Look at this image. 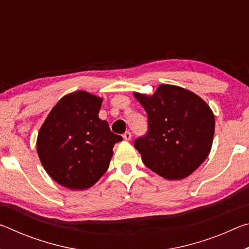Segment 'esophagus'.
<instances>
[{
	"label": "esophagus",
	"mask_w": 249,
	"mask_h": 249,
	"mask_svg": "<svg viewBox=\"0 0 249 249\" xmlns=\"http://www.w3.org/2000/svg\"><path fill=\"white\" fill-rule=\"evenodd\" d=\"M123 138H124V141H130V138H132V134H130L129 132H126L123 135Z\"/></svg>",
	"instance_id": "34e87169"
}]
</instances>
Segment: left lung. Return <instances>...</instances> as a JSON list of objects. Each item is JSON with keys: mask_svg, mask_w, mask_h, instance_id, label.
Returning <instances> with one entry per match:
<instances>
[{"mask_svg": "<svg viewBox=\"0 0 249 249\" xmlns=\"http://www.w3.org/2000/svg\"><path fill=\"white\" fill-rule=\"evenodd\" d=\"M134 96L148 116V132L134 144L142 162L165 179L187 178L212 148V109L199 95L172 84H160L153 95Z\"/></svg>", "mask_w": 249, "mask_h": 249, "instance_id": "1", "label": "left lung"}]
</instances>
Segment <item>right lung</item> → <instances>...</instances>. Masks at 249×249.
<instances>
[{
  "label": "right lung",
  "instance_id": "add662e5",
  "mask_svg": "<svg viewBox=\"0 0 249 249\" xmlns=\"http://www.w3.org/2000/svg\"><path fill=\"white\" fill-rule=\"evenodd\" d=\"M102 98L74 91L58 101L38 132L40 162L57 183L86 190L107 172L113 147L123 138L111 132L99 112Z\"/></svg>",
  "mask_w": 249,
  "mask_h": 249
}]
</instances>
